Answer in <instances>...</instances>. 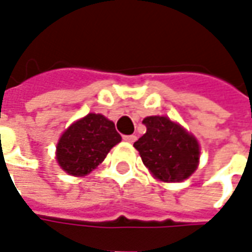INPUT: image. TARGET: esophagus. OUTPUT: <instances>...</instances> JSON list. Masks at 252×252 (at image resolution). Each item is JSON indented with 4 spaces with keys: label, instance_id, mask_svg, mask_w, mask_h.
Here are the masks:
<instances>
[{
    "label": "esophagus",
    "instance_id": "1",
    "mask_svg": "<svg viewBox=\"0 0 252 252\" xmlns=\"http://www.w3.org/2000/svg\"><path fill=\"white\" fill-rule=\"evenodd\" d=\"M135 139H137V137H135V135H124V141H126V142H130V144H133Z\"/></svg>",
    "mask_w": 252,
    "mask_h": 252
}]
</instances>
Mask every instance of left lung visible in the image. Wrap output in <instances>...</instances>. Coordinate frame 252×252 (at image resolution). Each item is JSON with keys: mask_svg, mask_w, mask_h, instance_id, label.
Masks as SVG:
<instances>
[{"mask_svg": "<svg viewBox=\"0 0 252 252\" xmlns=\"http://www.w3.org/2000/svg\"><path fill=\"white\" fill-rule=\"evenodd\" d=\"M146 133L134 142L145 166L156 179L180 183L197 169L200 146L183 126L166 117H146Z\"/></svg>", "mask_w": 252, "mask_h": 252, "instance_id": "8db88e82", "label": "left lung"}]
</instances>
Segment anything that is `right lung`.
Segmentation results:
<instances>
[{
	"label": "right lung",
	"mask_w": 252,
	"mask_h": 252,
	"mask_svg": "<svg viewBox=\"0 0 252 252\" xmlns=\"http://www.w3.org/2000/svg\"><path fill=\"white\" fill-rule=\"evenodd\" d=\"M121 139L114 122L91 113L64 131L56 146V159L65 173L82 177L96 168Z\"/></svg>",
	"instance_id": "obj_1"
}]
</instances>
